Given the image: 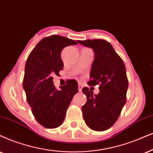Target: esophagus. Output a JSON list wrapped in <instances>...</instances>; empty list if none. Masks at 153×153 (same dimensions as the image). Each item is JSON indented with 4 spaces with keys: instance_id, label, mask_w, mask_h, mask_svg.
Listing matches in <instances>:
<instances>
[{
    "instance_id": "1",
    "label": "esophagus",
    "mask_w": 153,
    "mask_h": 153,
    "mask_svg": "<svg viewBox=\"0 0 153 153\" xmlns=\"http://www.w3.org/2000/svg\"><path fill=\"white\" fill-rule=\"evenodd\" d=\"M82 86L81 85V84H78V90H79V92H81V91H82Z\"/></svg>"
}]
</instances>
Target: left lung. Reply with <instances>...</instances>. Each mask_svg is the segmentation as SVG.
Instances as JSON below:
<instances>
[{
  "instance_id": "1",
  "label": "left lung",
  "mask_w": 153,
  "mask_h": 153,
  "mask_svg": "<svg viewBox=\"0 0 153 153\" xmlns=\"http://www.w3.org/2000/svg\"><path fill=\"white\" fill-rule=\"evenodd\" d=\"M78 42L93 49L94 59L88 84L100 85L99 94L94 95L88 88H82L87 97L82 107L83 119L92 130H107L117 121L126 102L128 82L124 63L105 40L94 39Z\"/></svg>"
}]
</instances>
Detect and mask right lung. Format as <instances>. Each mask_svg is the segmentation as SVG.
<instances>
[{
	"label": "right lung",
	"instance_id": "right-lung-1",
	"mask_svg": "<svg viewBox=\"0 0 153 153\" xmlns=\"http://www.w3.org/2000/svg\"><path fill=\"white\" fill-rule=\"evenodd\" d=\"M73 44L77 42L64 36H46L36 44L27 60L23 88L34 118L45 128L61 125L73 96L78 92L75 80L60 87V90L53 82V75H59L63 70L61 52L65 46Z\"/></svg>",
	"mask_w": 153,
	"mask_h": 153
}]
</instances>
